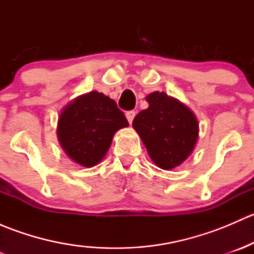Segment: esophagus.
<instances>
[{
    "mask_svg": "<svg viewBox=\"0 0 254 254\" xmlns=\"http://www.w3.org/2000/svg\"><path fill=\"white\" fill-rule=\"evenodd\" d=\"M135 114H136V113H135L134 111H129V112H127V113H125V115H127V122H129L130 124H131V123H132V120H134V118H135Z\"/></svg>",
    "mask_w": 254,
    "mask_h": 254,
    "instance_id": "1",
    "label": "esophagus"
}]
</instances>
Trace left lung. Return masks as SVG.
Listing matches in <instances>:
<instances>
[{"label":"left lung","mask_w":254,"mask_h":254,"mask_svg":"<svg viewBox=\"0 0 254 254\" xmlns=\"http://www.w3.org/2000/svg\"><path fill=\"white\" fill-rule=\"evenodd\" d=\"M146 101L148 108L135 117L132 127L151 160L162 170H172L193 152L198 140V120L188 107L165 92L150 93Z\"/></svg>","instance_id":"left-lung-1"}]
</instances>
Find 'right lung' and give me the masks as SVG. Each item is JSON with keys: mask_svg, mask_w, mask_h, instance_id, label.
<instances>
[{"mask_svg": "<svg viewBox=\"0 0 254 254\" xmlns=\"http://www.w3.org/2000/svg\"><path fill=\"white\" fill-rule=\"evenodd\" d=\"M129 125L113 99L92 91L68 103L58 122V139L68 157L83 167L98 165L113 136Z\"/></svg>", "mask_w": 254, "mask_h": 254, "instance_id": "add662e5", "label": "right lung"}]
</instances>
